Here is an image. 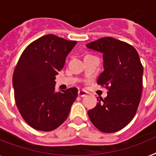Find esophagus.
<instances>
[{
    "label": "esophagus",
    "instance_id": "obj_1",
    "mask_svg": "<svg viewBox=\"0 0 156 156\" xmlns=\"http://www.w3.org/2000/svg\"><path fill=\"white\" fill-rule=\"evenodd\" d=\"M78 94L79 97H81V98H83V97H86V95L88 94V93L86 92V91H83V90H78Z\"/></svg>",
    "mask_w": 156,
    "mask_h": 156
}]
</instances>
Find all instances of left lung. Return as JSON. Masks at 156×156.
<instances>
[{
	"label": "left lung",
	"mask_w": 156,
	"mask_h": 156,
	"mask_svg": "<svg viewBox=\"0 0 156 156\" xmlns=\"http://www.w3.org/2000/svg\"><path fill=\"white\" fill-rule=\"evenodd\" d=\"M86 47L103 54L104 71L97 82L108 90L106 98H98L88 116L98 130L115 133L130 123L140 101L144 69L140 56L134 47L112 37L101 38Z\"/></svg>",
	"instance_id": "obj_1"
}]
</instances>
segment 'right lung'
I'll return each instance as SVG.
<instances>
[{"label": "right lung", "instance_id": "add662e5", "mask_svg": "<svg viewBox=\"0 0 156 156\" xmlns=\"http://www.w3.org/2000/svg\"><path fill=\"white\" fill-rule=\"evenodd\" d=\"M76 41L52 34L27 46L12 76L16 105L28 125L39 131L55 130L66 120L78 96V89L55 91V76Z\"/></svg>", "mask_w": 156, "mask_h": 156}]
</instances>
